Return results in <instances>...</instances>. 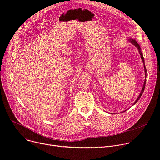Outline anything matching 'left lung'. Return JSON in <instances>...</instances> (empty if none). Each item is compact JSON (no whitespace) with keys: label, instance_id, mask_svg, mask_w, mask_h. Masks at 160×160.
Masks as SVG:
<instances>
[{"label":"left lung","instance_id":"obj_1","mask_svg":"<svg viewBox=\"0 0 160 160\" xmlns=\"http://www.w3.org/2000/svg\"><path fill=\"white\" fill-rule=\"evenodd\" d=\"M128 41H130L131 43H132L135 45V48H137V49H138V51H139V54H140V55H141V59H142V61H143V64H144V71H145V76H146V72H147V71H146V66H145V63H144V57H143L142 53V52H141V48H140V45L138 44V43L134 39L129 38V39H128ZM146 79H145V80H144V85H143L142 88V90H141V93H140L139 96H138V99H136V101L134 102V103H133V104L132 106H133L134 104H135L137 103V102H138V101H139V99L141 98V96H142V93L144 92V88H145V86H146ZM127 109H126V110H125V111H122V112H125V111H127Z\"/></svg>","mask_w":160,"mask_h":160}]
</instances>
